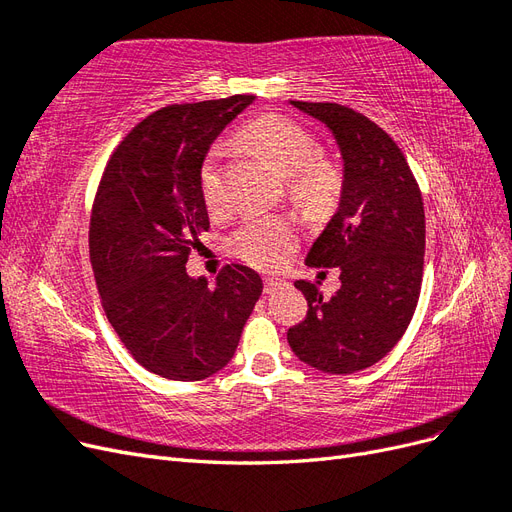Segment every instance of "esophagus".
<instances>
[{"instance_id": "obj_1", "label": "esophagus", "mask_w": 512, "mask_h": 512, "mask_svg": "<svg viewBox=\"0 0 512 512\" xmlns=\"http://www.w3.org/2000/svg\"><path fill=\"white\" fill-rule=\"evenodd\" d=\"M288 288V282L282 280V277H267L265 280V294H275L277 290Z\"/></svg>"}]
</instances>
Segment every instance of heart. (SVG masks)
Segmentation results:
<instances>
[{
	"label": "heart",
	"mask_w": 512,
	"mask_h": 512,
	"mask_svg": "<svg viewBox=\"0 0 512 512\" xmlns=\"http://www.w3.org/2000/svg\"><path fill=\"white\" fill-rule=\"evenodd\" d=\"M241 138L286 177L288 196L309 215H329L342 200L346 170L331 153L318 151V138L290 117L269 113L241 130ZM224 149L211 147L200 166V198L211 215L228 209L220 160ZM299 228L284 215H247L230 235V252L262 271L280 269L297 250Z\"/></svg>",
	"instance_id": "1"
}]
</instances>
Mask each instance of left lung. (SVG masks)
<instances>
[{"label": "left lung", "instance_id": "left-lung-1", "mask_svg": "<svg viewBox=\"0 0 512 512\" xmlns=\"http://www.w3.org/2000/svg\"><path fill=\"white\" fill-rule=\"evenodd\" d=\"M327 123L344 156L337 213L307 254L309 267H339L331 297L297 282L307 316L288 329L292 352L327 374L378 363L406 333L423 284L425 209L404 151L378 123L337 102L290 100Z\"/></svg>", "mask_w": 512, "mask_h": 512}]
</instances>
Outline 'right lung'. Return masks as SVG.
I'll return each instance as SVG.
<instances>
[{"instance_id": "1", "label": "right lung", "mask_w": 512, "mask_h": 512, "mask_svg": "<svg viewBox=\"0 0 512 512\" xmlns=\"http://www.w3.org/2000/svg\"><path fill=\"white\" fill-rule=\"evenodd\" d=\"M256 96L158 108L108 158L89 218V258L108 322L136 363L168 380H203L235 354L262 292L226 265L213 288L185 262L209 230L198 175L209 145Z\"/></svg>"}]
</instances>
